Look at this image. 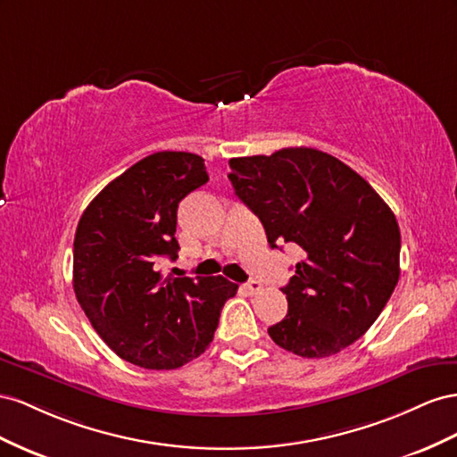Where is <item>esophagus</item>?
Returning <instances> with one entry per match:
<instances>
[{
	"label": "esophagus",
	"mask_w": 457,
	"mask_h": 457,
	"mask_svg": "<svg viewBox=\"0 0 457 457\" xmlns=\"http://www.w3.org/2000/svg\"><path fill=\"white\" fill-rule=\"evenodd\" d=\"M243 289L249 293V295H254V293H258L260 289H262V283L260 281H256V279H251V281H246L245 285H243Z\"/></svg>",
	"instance_id": "obj_1"
}]
</instances>
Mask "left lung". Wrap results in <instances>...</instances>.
Segmentation results:
<instances>
[{"label": "left lung", "instance_id": "obj_1", "mask_svg": "<svg viewBox=\"0 0 457 457\" xmlns=\"http://www.w3.org/2000/svg\"><path fill=\"white\" fill-rule=\"evenodd\" d=\"M229 168L271 249L293 243L303 251L281 289L289 312L268 329L271 341L303 358L356 343L400 278V228L388 204L350 166L312 147L239 156Z\"/></svg>", "mask_w": 457, "mask_h": 457}]
</instances>
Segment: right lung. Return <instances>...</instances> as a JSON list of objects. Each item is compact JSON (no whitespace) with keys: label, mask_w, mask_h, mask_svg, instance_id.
Returning a JSON list of instances; mask_svg holds the SVG:
<instances>
[{"label":"right lung","mask_w":457,"mask_h":457,"mask_svg":"<svg viewBox=\"0 0 457 457\" xmlns=\"http://www.w3.org/2000/svg\"><path fill=\"white\" fill-rule=\"evenodd\" d=\"M203 156L161 151L129 166L87 204L74 236L72 285L99 337L122 360L176 370L212 343L237 285L226 278H166L176 260L179 201L204 186Z\"/></svg>","instance_id":"right-lung-1"}]
</instances>
